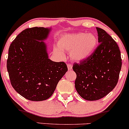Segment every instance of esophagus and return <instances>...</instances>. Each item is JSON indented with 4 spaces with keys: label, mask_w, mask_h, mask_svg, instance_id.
Wrapping results in <instances>:
<instances>
[{
    "label": "esophagus",
    "mask_w": 129,
    "mask_h": 129,
    "mask_svg": "<svg viewBox=\"0 0 129 129\" xmlns=\"http://www.w3.org/2000/svg\"><path fill=\"white\" fill-rule=\"evenodd\" d=\"M67 67H68V70H72V68H73V66H72V64H67Z\"/></svg>",
    "instance_id": "obj_1"
}]
</instances>
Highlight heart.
I'll use <instances>...</instances> for the list:
<instances>
[{
  "label": "heart",
  "mask_w": 129,
  "mask_h": 129,
  "mask_svg": "<svg viewBox=\"0 0 129 129\" xmlns=\"http://www.w3.org/2000/svg\"><path fill=\"white\" fill-rule=\"evenodd\" d=\"M98 38L94 34L79 32L67 34L59 38L57 46L53 48L57 55L63 57V51H69V57L75 62H81L90 57L98 44Z\"/></svg>",
  "instance_id": "1"
}]
</instances>
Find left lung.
<instances>
[{"label":"left lung","mask_w":129,"mask_h":129,"mask_svg":"<svg viewBox=\"0 0 129 129\" xmlns=\"http://www.w3.org/2000/svg\"><path fill=\"white\" fill-rule=\"evenodd\" d=\"M96 30L100 45L88 58L73 67L77 92L88 101L100 100L113 90L122 66L116 42L104 29L96 27Z\"/></svg>","instance_id":"8db88e82"}]
</instances>
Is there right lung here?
I'll return each instance as SVG.
<instances>
[{
  "mask_svg": "<svg viewBox=\"0 0 129 129\" xmlns=\"http://www.w3.org/2000/svg\"><path fill=\"white\" fill-rule=\"evenodd\" d=\"M52 28L33 27L22 31L8 50L7 70L14 89L22 96L41 101L51 96L68 71L63 62L48 57V38Z\"/></svg>",
  "mask_w": 129,
  "mask_h": 129,
  "instance_id": "add662e5",
  "label": "right lung"
}]
</instances>
